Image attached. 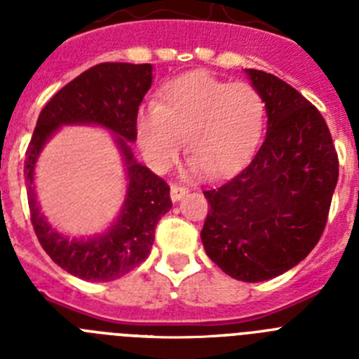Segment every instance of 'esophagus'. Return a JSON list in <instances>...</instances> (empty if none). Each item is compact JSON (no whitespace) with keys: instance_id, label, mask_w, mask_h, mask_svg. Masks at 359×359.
I'll return each instance as SVG.
<instances>
[{"instance_id":"obj_1","label":"esophagus","mask_w":359,"mask_h":359,"mask_svg":"<svg viewBox=\"0 0 359 359\" xmlns=\"http://www.w3.org/2000/svg\"><path fill=\"white\" fill-rule=\"evenodd\" d=\"M187 192H189V190H187L185 187L170 185V199H172V201H180V199H182Z\"/></svg>"}]
</instances>
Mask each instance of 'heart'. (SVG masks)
<instances>
[{"label":"heart","instance_id":"heart-1","mask_svg":"<svg viewBox=\"0 0 359 359\" xmlns=\"http://www.w3.org/2000/svg\"><path fill=\"white\" fill-rule=\"evenodd\" d=\"M264 122V100L246 82H226L192 72L161 88L156 106L136 116V140L145 161L158 172L169 170L183 149L194 160L190 170L226 176L255 149Z\"/></svg>","mask_w":359,"mask_h":359}]
</instances>
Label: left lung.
Wrapping results in <instances>:
<instances>
[{"label": "left lung", "instance_id": "8db88e82", "mask_svg": "<svg viewBox=\"0 0 359 359\" xmlns=\"http://www.w3.org/2000/svg\"><path fill=\"white\" fill-rule=\"evenodd\" d=\"M264 100L262 145L239 174L205 190V252L231 278L286 273L320 241L338 182L327 123L309 100L271 73L244 69Z\"/></svg>", "mask_w": 359, "mask_h": 359}]
</instances>
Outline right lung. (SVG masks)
Returning a JSON list of instances; mask_svg holds the SVG:
<instances>
[{"instance_id": "obj_1", "label": "right lung", "mask_w": 359, "mask_h": 359, "mask_svg": "<svg viewBox=\"0 0 359 359\" xmlns=\"http://www.w3.org/2000/svg\"><path fill=\"white\" fill-rule=\"evenodd\" d=\"M152 84V65L102 62L86 69L43 107L25 160L30 219L43 250L69 275L90 282L116 280L147 259L161 215L172 208L169 185L138 163L131 151L136 116ZM65 125H97L114 135L126 167V198L117 219L100 234L68 238L40 212L35 163L43 145Z\"/></svg>"}]
</instances>
